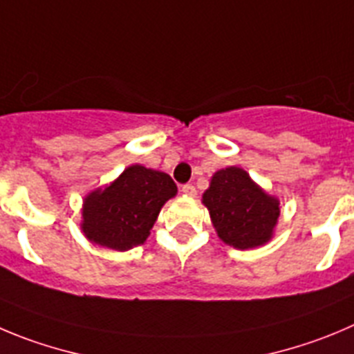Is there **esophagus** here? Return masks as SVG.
Wrapping results in <instances>:
<instances>
[{"instance_id":"34e87169","label":"esophagus","mask_w":354,"mask_h":354,"mask_svg":"<svg viewBox=\"0 0 354 354\" xmlns=\"http://www.w3.org/2000/svg\"><path fill=\"white\" fill-rule=\"evenodd\" d=\"M181 192H183V194H185V196L196 197L197 190H196V187H194V185H192V183H187V185H183V187H181Z\"/></svg>"}]
</instances>
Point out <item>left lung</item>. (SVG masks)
I'll list each match as a JSON object with an SVG mask.
<instances>
[{
	"instance_id": "1",
	"label": "left lung",
	"mask_w": 354,
	"mask_h": 354,
	"mask_svg": "<svg viewBox=\"0 0 354 354\" xmlns=\"http://www.w3.org/2000/svg\"><path fill=\"white\" fill-rule=\"evenodd\" d=\"M223 243L248 250L267 243L279 216V203L257 187L239 167L214 173L203 196Z\"/></svg>"
}]
</instances>
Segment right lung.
Here are the masks:
<instances>
[{"mask_svg": "<svg viewBox=\"0 0 354 354\" xmlns=\"http://www.w3.org/2000/svg\"><path fill=\"white\" fill-rule=\"evenodd\" d=\"M176 190L169 174L127 167L110 187L85 199L82 229L92 243L125 252L147 241L158 211Z\"/></svg>", "mask_w": 354, "mask_h": 354, "instance_id": "add662e5", "label": "right lung"}]
</instances>
